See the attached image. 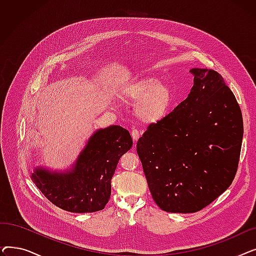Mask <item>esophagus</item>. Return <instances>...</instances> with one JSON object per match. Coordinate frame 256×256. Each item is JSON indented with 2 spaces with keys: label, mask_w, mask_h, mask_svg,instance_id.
Instances as JSON below:
<instances>
[{
  "label": "esophagus",
  "mask_w": 256,
  "mask_h": 256,
  "mask_svg": "<svg viewBox=\"0 0 256 256\" xmlns=\"http://www.w3.org/2000/svg\"><path fill=\"white\" fill-rule=\"evenodd\" d=\"M132 139H134V141H135V143L137 142V140L139 139V137H140V132H139V130H136V128H134L132 130Z\"/></svg>",
  "instance_id": "obj_1"
}]
</instances>
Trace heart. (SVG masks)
I'll return each mask as SVG.
<instances>
[{
    "mask_svg": "<svg viewBox=\"0 0 256 256\" xmlns=\"http://www.w3.org/2000/svg\"><path fill=\"white\" fill-rule=\"evenodd\" d=\"M124 100L136 104V114L146 124H156L169 113L173 104L171 89L154 76H144L122 90Z\"/></svg>",
    "mask_w": 256,
    "mask_h": 256,
    "instance_id": "b5f03b06",
    "label": "heart"
}]
</instances>
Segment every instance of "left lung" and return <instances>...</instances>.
<instances>
[{
	"label": "left lung",
	"mask_w": 256,
	"mask_h": 256,
	"mask_svg": "<svg viewBox=\"0 0 256 256\" xmlns=\"http://www.w3.org/2000/svg\"><path fill=\"white\" fill-rule=\"evenodd\" d=\"M194 85L182 104L137 142L150 191L169 212H196L227 190L243 140L240 106L220 74L193 68Z\"/></svg>",
	"instance_id": "8db88e82"
}]
</instances>
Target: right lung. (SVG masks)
Here are the masks:
<instances>
[{
	"label": "right lung",
	"instance_id": "1",
	"mask_svg": "<svg viewBox=\"0 0 256 256\" xmlns=\"http://www.w3.org/2000/svg\"><path fill=\"white\" fill-rule=\"evenodd\" d=\"M132 145L128 130L120 126L98 130L80 154L74 168L66 173L36 168L32 180L52 204L64 210H102L109 202L111 180L119 158Z\"/></svg>",
	"mask_w": 256,
	"mask_h": 256
}]
</instances>
